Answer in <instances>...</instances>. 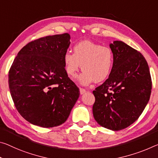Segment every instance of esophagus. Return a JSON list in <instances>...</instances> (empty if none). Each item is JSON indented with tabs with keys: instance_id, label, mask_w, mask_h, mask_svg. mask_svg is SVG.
<instances>
[{
	"instance_id": "obj_1",
	"label": "esophagus",
	"mask_w": 158,
	"mask_h": 158,
	"mask_svg": "<svg viewBox=\"0 0 158 158\" xmlns=\"http://www.w3.org/2000/svg\"><path fill=\"white\" fill-rule=\"evenodd\" d=\"M79 91H80V94H84V93H86V89H84L83 88H80L79 89Z\"/></svg>"
}]
</instances>
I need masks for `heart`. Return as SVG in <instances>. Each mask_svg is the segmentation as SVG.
<instances>
[{
	"label": "heart",
	"mask_w": 158,
	"mask_h": 158,
	"mask_svg": "<svg viewBox=\"0 0 158 158\" xmlns=\"http://www.w3.org/2000/svg\"><path fill=\"white\" fill-rule=\"evenodd\" d=\"M63 61L67 74L72 78L76 77L81 64L84 72L79 80L81 84L88 85L109 77L114 65V53L110 48L84 41L74 45V53L64 52Z\"/></svg>",
	"instance_id": "obj_1"
}]
</instances>
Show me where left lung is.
<instances>
[{
    "instance_id": "8db88e82",
    "label": "left lung",
    "mask_w": 158,
    "mask_h": 158,
    "mask_svg": "<svg viewBox=\"0 0 158 158\" xmlns=\"http://www.w3.org/2000/svg\"><path fill=\"white\" fill-rule=\"evenodd\" d=\"M110 47L114 53L113 68L108 79L93 91V114L101 127L119 131L139 119L150 99L152 81L141 52L120 41Z\"/></svg>"
}]
</instances>
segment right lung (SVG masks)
Returning a JSON list of instances; mask_svg holds the SVG:
<instances>
[{"mask_svg": "<svg viewBox=\"0 0 158 158\" xmlns=\"http://www.w3.org/2000/svg\"><path fill=\"white\" fill-rule=\"evenodd\" d=\"M68 33L42 37L19 51L9 70L8 84L17 111L30 123L50 128L63 124L79 96L67 75L64 53Z\"/></svg>", "mask_w": 158, "mask_h": 158, "instance_id": "right-lung-1", "label": "right lung"}]
</instances>
